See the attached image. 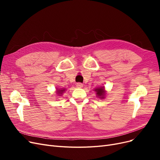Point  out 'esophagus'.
I'll return each instance as SVG.
<instances>
[{
  "label": "esophagus",
  "mask_w": 160,
  "mask_h": 160,
  "mask_svg": "<svg viewBox=\"0 0 160 160\" xmlns=\"http://www.w3.org/2000/svg\"><path fill=\"white\" fill-rule=\"evenodd\" d=\"M76 87H77V88H82L83 87V85L82 84V83H77L76 84Z\"/></svg>",
  "instance_id": "obj_1"
}]
</instances>
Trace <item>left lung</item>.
Masks as SVG:
<instances>
[{
    "label": "left lung",
    "instance_id": "8db88e82",
    "mask_svg": "<svg viewBox=\"0 0 160 160\" xmlns=\"http://www.w3.org/2000/svg\"><path fill=\"white\" fill-rule=\"evenodd\" d=\"M94 91L96 92L97 97H98V98H99L101 99H103L105 98V95H106V94H107V91L105 90L103 86L95 88Z\"/></svg>",
    "mask_w": 160,
    "mask_h": 160
}]
</instances>
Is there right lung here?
<instances>
[{
	"instance_id": "add662e5",
	"label": "right lung",
	"mask_w": 160,
	"mask_h": 160,
	"mask_svg": "<svg viewBox=\"0 0 160 160\" xmlns=\"http://www.w3.org/2000/svg\"><path fill=\"white\" fill-rule=\"evenodd\" d=\"M56 94L58 95V96H61L62 95V93H65V89H64V88H57L56 89Z\"/></svg>"
}]
</instances>
